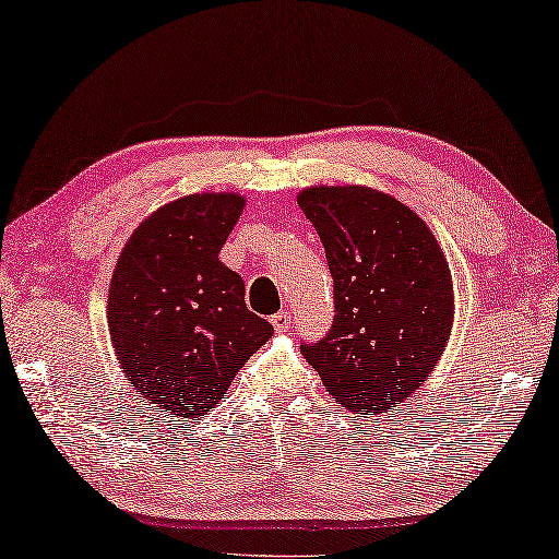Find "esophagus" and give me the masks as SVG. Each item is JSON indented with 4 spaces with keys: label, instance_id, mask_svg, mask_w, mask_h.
Returning <instances> with one entry per match:
<instances>
[{
    "label": "esophagus",
    "instance_id": "34e87169",
    "mask_svg": "<svg viewBox=\"0 0 559 559\" xmlns=\"http://www.w3.org/2000/svg\"><path fill=\"white\" fill-rule=\"evenodd\" d=\"M270 322H272L274 329H277V332H287V329L292 326V314L289 312H277L270 319Z\"/></svg>",
    "mask_w": 559,
    "mask_h": 559
}]
</instances>
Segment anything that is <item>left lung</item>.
<instances>
[{"mask_svg":"<svg viewBox=\"0 0 559 559\" xmlns=\"http://www.w3.org/2000/svg\"><path fill=\"white\" fill-rule=\"evenodd\" d=\"M334 277L336 317L301 346L336 404L379 416L411 399L441 361L455 299L448 260L424 219L366 186H312L297 195Z\"/></svg>","mask_w":559,"mask_h":559,"instance_id":"obj_1","label":"left lung"}]
</instances>
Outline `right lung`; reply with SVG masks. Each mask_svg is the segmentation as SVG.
Returning a JSON list of instances; mask_svg holds the SVG:
<instances>
[{"label":"right lung","mask_w":559,"mask_h":559,"mask_svg":"<svg viewBox=\"0 0 559 559\" xmlns=\"http://www.w3.org/2000/svg\"><path fill=\"white\" fill-rule=\"evenodd\" d=\"M245 210L240 193H193L128 237L108 287V334L145 404L205 416L274 329L245 305V282L219 250Z\"/></svg>","instance_id":"right-lung-1"}]
</instances>
